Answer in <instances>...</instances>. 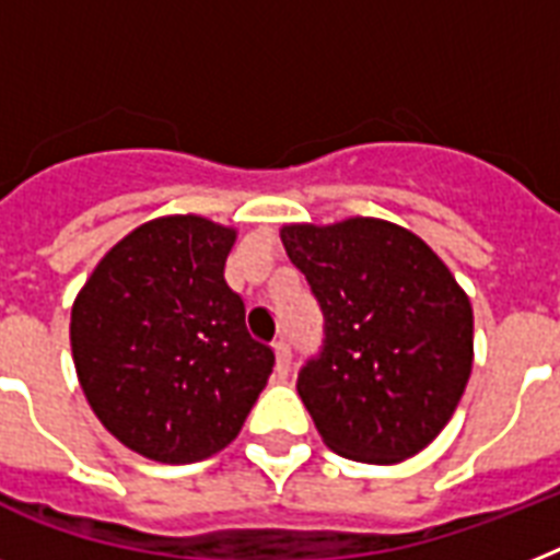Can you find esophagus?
Returning a JSON list of instances; mask_svg holds the SVG:
<instances>
[{"label":"esophagus","instance_id":"34e87169","mask_svg":"<svg viewBox=\"0 0 560 560\" xmlns=\"http://www.w3.org/2000/svg\"><path fill=\"white\" fill-rule=\"evenodd\" d=\"M272 349H276V369H279V374L284 377V374L290 372V342L279 340Z\"/></svg>","mask_w":560,"mask_h":560}]
</instances>
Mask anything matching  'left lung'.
I'll return each mask as SVG.
<instances>
[{
  "mask_svg": "<svg viewBox=\"0 0 560 560\" xmlns=\"http://www.w3.org/2000/svg\"><path fill=\"white\" fill-rule=\"evenodd\" d=\"M325 316L323 349L296 389L340 456L392 465L451 421L474 363V311L444 261L409 229L349 218L281 229Z\"/></svg>",
  "mask_w": 560,
  "mask_h": 560,
  "instance_id": "left-lung-1",
  "label": "left lung"
}]
</instances>
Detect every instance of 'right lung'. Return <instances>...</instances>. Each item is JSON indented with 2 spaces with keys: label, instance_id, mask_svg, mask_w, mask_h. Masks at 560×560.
<instances>
[{
  "label": "right lung",
  "instance_id": "1",
  "mask_svg": "<svg viewBox=\"0 0 560 560\" xmlns=\"http://www.w3.org/2000/svg\"><path fill=\"white\" fill-rule=\"evenodd\" d=\"M235 229L171 214L133 229L72 305V358L98 421L130 451L188 465L223 451L272 372L223 279Z\"/></svg>",
  "mask_w": 560,
  "mask_h": 560
}]
</instances>
